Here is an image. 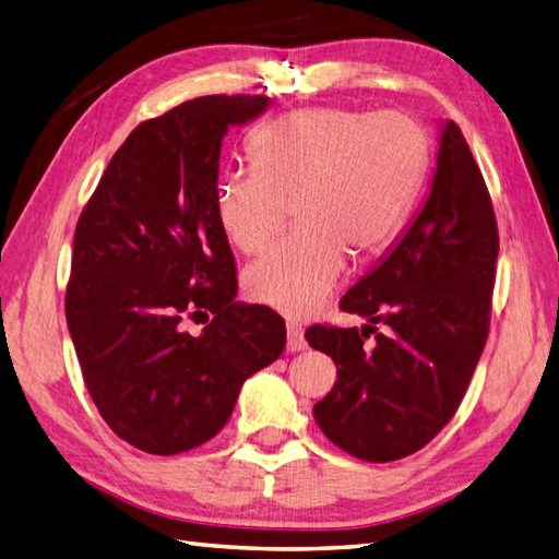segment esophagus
Here are the masks:
<instances>
[{"instance_id":"1","label":"esophagus","mask_w":559,"mask_h":559,"mask_svg":"<svg viewBox=\"0 0 559 559\" xmlns=\"http://www.w3.org/2000/svg\"><path fill=\"white\" fill-rule=\"evenodd\" d=\"M306 347L304 330L299 323H287V349L289 352H301Z\"/></svg>"}]
</instances>
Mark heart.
I'll return each instance as SVG.
<instances>
[{"label":"heart","mask_w":559,"mask_h":559,"mask_svg":"<svg viewBox=\"0 0 559 559\" xmlns=\"http://www.w3.org/2000/svg\"><path fill=\"white\" fill-rule=\"evenodd\" d=\"M429 136L397 110H294L250 140L253 166L214 186V214L241 253H258L287 224L299 226L246 270V292L289 316L313 313L347 272L349 248L379 253L401 231L429 168Z\"/></svg>","instance_id":"obj_1"}]
</instances>
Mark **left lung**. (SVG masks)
Instances as JSON below:
<instances>
[{
	"instance_id": "8db88e82",
	"label": "left lung",
	"mask_w": 559,
	"mask_h": 559,
	"mask_svg": "<svg viewBox=\"0 0 559 559\" xmlns=\"http://www.w3.org/2000/svg\"><path fill=\"white\" fill-rule=\"evenodd\" d=\"M497 222L480 168L453 120L441 122L429 195L403 236L352 287L340 309L361 328L311 325L337 381L313 417L361 461L405 459L459 409L487 340ZM381 322V334L374 323ZM373 332L374 340L367 344Z\"/></svg>"
}]
</instances>
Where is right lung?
Wrapping results in <instances>:
<instances>
[{
    "label": "right lung",
    "mask_w": 559,
    "mask_h": 559,
    "mask_svg": "<svg viewBox=\"0 0 559 559\" xmlns=\"http://www.w3.org/2000/svg\"><path fill=\"white\" fill-rule=\"evenodd\" d=\"M267 106V96H202L142 122L79 216L67 328L100 417L140 451L210 441L243 381L287 343L275 311L236 301L214 214L224 134ZM200 314L203 333L186 334L185 318Z\"/></svg>",
    "instance_id": "add662e5"
}]
</instances>
